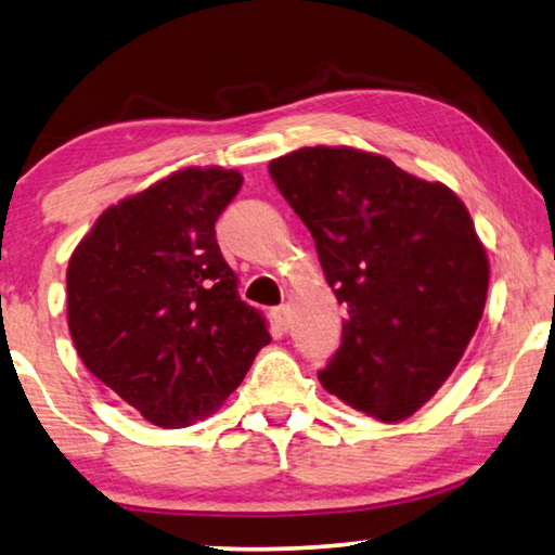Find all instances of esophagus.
Here are the masks:
<instances>
[{
	"mask_svg": "<svg viewBox=\"0 0 555 555\" xmlns=\"http://www.w3.org/2000/svg\"><path fill=\"white\" fill-rule=\"evenodd\" d=\"M271 317H274V324L281 331H286L288 324H292V311H288V306H279V309L271 311Z\"/></svg>",
	"mask_w": 555,
	"mask_h": 555,
	"instance_id": "1",
	"label": "esophagus"
}]
</instances>
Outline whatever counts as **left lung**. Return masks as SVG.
Instances as JSON below:
<instances>
[{
	"instance_id": "left-lung-1",
	"label": "left lung",
	"mask_w": 555,
	"mask_h": 555,
	"mask_svg": "<svg viewBox=\"0 0 555 555\" xmlns=\"http://www.w3.org/2000/svg\"><path fill=\"white\" fill-rule=\"evenodd\" d=\"M269 173L349 313L321 386L382 424L413 416L483 317L491 267L468 209L441 181L353 146L296 149Z\"/></svg>"
}]
</instances>
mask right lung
I'll return each mask as SVG.
<instances>
[{
    "label": "right lung",
    "instance_id": "right-lung-1",
    "mask_svg": "<svg viewBox=\"0 0 555 555\" xmlns=\"http://www.w3.org/2000/svg\"><path fill=\"white\" fill-rule=\"evenodd\" d=\"M242 184L234 169L171 171L104 209L66 267L79 359L154 426L217 411L271 341L214 231Z\"/></svg>",
    "mask_w": 555,
    "mask_h": 555
}]
</instances>
